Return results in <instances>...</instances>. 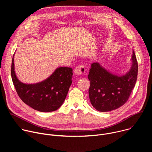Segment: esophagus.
<instances>
[{
  "mask_svg": "<svg viewBox=\"0 0 152 152\" xmlns=\"http://www.w3.org/2000/svg\"><path fill=\"white\" fill-rule=\"evenodd\" d=\"M86 70L85 67L83 66V65H79V66H76V67L75 69V73L77 75H83V74L85 73Z\"/></svg>",
  "mask_w": 152,
  "mask_h": 152,
  "instance_id": "esophagus-1",
  "label": "esophagus"
}]
</instances>
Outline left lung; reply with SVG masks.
<instances>
[{
  "instance_id": "8db88e82",
  "label": "left lung",
  "mask_w": 152,
  "mask_h": 152,
  "mask_svg": "<svg viewBox=\"0 0 152 152\" xmlns=\"http://www.w3.org/2000/svg\"><path fill=\"white\" fill-rule=\"evenodd\" d=\"M132 67L123 76L113 75L97 62L91 64L88 77L89 97L93 106L100 112L111 111L123 106L134 89L138 75V62L134 51Z\"/></svg>"
}]
</instances>
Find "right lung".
Wrapping results in <instances>:
<instances>
[{
	"instance_id": "right-lung-1",
	"label": "right lung",
	"mask_w": 152,
	"mask_h": 152,
	"mask_svg": "<svg viewBox=\"0 0 152 152\" xmlns=\"http://www.w3.org/2000/svg\"><path fill=\"white\" fill-rule=\"evenodd\" d=\"M14 55L11 77L16 92L25 103L40 112L57 110L64 102L72 83L73 69L58 68L46 80L35 84H25L17 78L14 72Z\"/></svg>"
}]
</instances>
